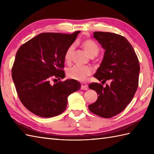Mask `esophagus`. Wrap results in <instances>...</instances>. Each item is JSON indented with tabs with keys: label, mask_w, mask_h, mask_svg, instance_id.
Returning a JSON list of instances; mask_svg holds the SVG:
<instances>
[{
	"label": "esophagus",
	"mask_w": 154,
	"mask_h": 154,
	"mask_svg": "<svg viewBox=\"0 0 154 154\" xmlns=\"http://www.w3.org/2000/svg\"><path fill=\"white\" fill-rule=\"evenodd\" d=\"M81 90L86 91V90L88 89V85H81Z\"/></svg>",
	"instance_id": "1"
}]
</instances>
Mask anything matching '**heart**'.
<instances>
[{"label": "heart", "instance_id": "obj_1", "mask_svg": "<svg viewBox=\"0 0 154 154\" xmlns=\"http://www.w3.org/2000/svg\"><path fill=\"white\" fill-rule=\"evenodd\" d=\"M81 45L83 48L86 53L89 55V56L92 57H94L98 54L99 51V48L94 41L91 40H85L81 42ZM75 49V45L72 44L68 47L65 51L64 55L65 61L69 63L71 59V55L73 54ZM92 73V70L89 67L87 66H75L69 68L67 71V76L72 79L75 81L84 82L87 79V77Z\"/></svg>", "mask_w": 154, "mask_h": 154}]
</instances>
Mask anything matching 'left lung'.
Masks as SVG:
<instances>
[{
  "instance_id": "obj_1",
  "label": "left lung",
  "mask_w": 154,
  "mask_h": 154,
  "mask_svg": "<svg viewBox=\"0 0 154 154\" xmlns=\"http://www.w3.org/2000/svg\"><path fill=\"white\" fill-rule=\"evenodd\" d=\"M93 37L105 50L94 77L99 81L110 80L111 83L105 87L97 83L89 85L99 96L89 109L96 115L109 119L122 112L132 100L138 86L140 63L132 45L122 35L94 32Z\"/></svg>"
}]
</instances>
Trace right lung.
<instances>
[{
    "label": "right lung",
    "instance_id": "right-lung-1",
    "mask_svg": "<svg viewBox=\"0 0 154 154\" xmlns=\"http://www.w3.org/2000/svg\"><path fill=\"white\" fill-rule=\"evenodd\" d=\"M79 33H42L18 49L12 79L23 105L35 115L50 118L61 114L69 95L80 89V83L74 79L54 84L51 81L65 77V51Z\"/></svg>",
    "mask_w": 154,
    "mask_h": 154
}]
</instances>
